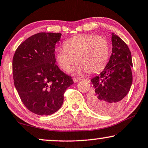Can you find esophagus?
<instances>
[{
    "label": "esophagus",
    "mask_w": 148,
    "mask_h": 148,
    "mask_svg": "<svg viewBox=\"0 0 148 148\" xmlns=\"http://www.w3.org/2000/svg\"><path fill=\"white\" fill-rule=\"evenodd\" d=\"M80 79L78 78H75V77H74V78H73V81L74 82H78V81H80Z\"/></svg>",
    "instance_id": "1"
}]
</instances>
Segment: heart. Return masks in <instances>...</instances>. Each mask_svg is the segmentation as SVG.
<instances>
[{
  "label": "heart",
  "mask_w": 148,
  "mask_h": 148,
  "mask_svg": "<svg viewBox=\"0 0 148 148\" xmlns=\"http://www.w3.org/2000/svg\"><path fill=\"white\" fill-rule=\"evenodd\" d=\"M109 51V43L105 37L91 34L80 35L66 41L64 47H58L56 58L64 71H69L76 59L77 72L94 74L105 67Z\"/></svg>",
  "instance_id": "1"
}]
</instances>
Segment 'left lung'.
<instances>
[{
    "label": "left lung",
    "instance_id": "obj_1",
    "mask_svg": "<svg viewBox=\"0 0 148 148\" xmlns=\"http://www.w3.org/2000/svg\"><path fill=\"white\" fill-rule=\"evenodd\" d=\"M112 53L107 66L91 79L94 90L89 96V105L101 115L118 111L132 84V53L127 45L112 33Z\"/></svg>",
    "mask_w": 148,
    "mask_h": 148
}]
</instances>
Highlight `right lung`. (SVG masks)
I'll return each mask as SVG.
<instances>
[{
    "instance_id": "1",
    "label": "right lung",
    "mask_w": 148,
    "mask_h": 148,
    "mask_svg": "<svg viewBox=\"0 0 148 148\" xmlns=\"http://www.w3.org/2000/svg\"><path fill=\"white\" fill-rule=\"evenodd\" d=\"M62 34L39 33L18 45L12 59L14 86L27 109L39 115L60 109L72 77L56 64L55 47Z\"/></svg>"
}]
</instances>
